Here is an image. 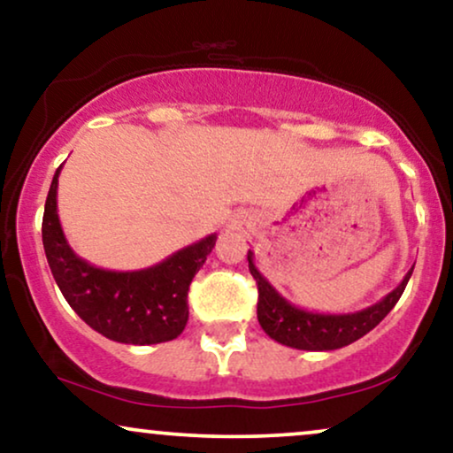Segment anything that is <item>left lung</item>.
<instances>
[{
  "label": "left lung",
  "instance_id": "obj_1",
  "mask_svg": "<svg viewBox=\"0 0 453 453\" xmlns=\"http://www.w3.org/2000/svg\"><path fill=\"white\" fill-rule=\"evenodd\" d=\"M250 273L257 283V322L274 342L287 345V348L305 349V351H328L339 349L345 345L357 342L364 334L372 331L387 314L391 312L393 305L399 302L403 289H406L410 277H412L414 266L408 270L395 289L385 296L380 302L368 305L360 312L349 314H320L308 312V310L297 308L280 296L273 285L264 279V274L256 268L254 254L248 251Z\"/></svg>",
  "mask_w": 453,
  "mask_h": 453
}]
</instances>
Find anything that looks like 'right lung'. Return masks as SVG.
I'll return each mask as SVG.
<instances>
[{"instance_id":"1","label":"right lung","mask_w":453,"mask_h":453,"mask_svg":"<svg viewBox=\"0 0 453 453\" xmlns=\"http://www.w3.org/2000/svg\"><path fill=\"white\" fill-rule=\"evenodd\" d=\"M56 170L43 212V250L62 296L70 308L111 342L154 345L173 342L189 320L187 291L216 245V233L187 245L156 266L119 273L79 257L64 237L58 219Z\"/></svg>"}]
</instances>
